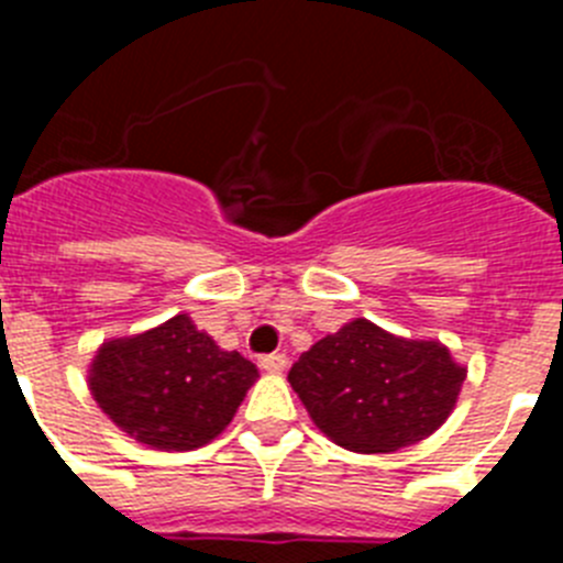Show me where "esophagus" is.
I'll return each instance as SVG.
<instances>
[{"instance_id": "1", "label": "esophagus", "mask_w": 563, "mask_h": 563, "mask_svg": "<svg viewBox=\"0 0 563 563\" xmlns=\"http://www.w3.org/2000/svg\"><path fill=\"white\" fill-rule=\"evenodd\" d=\"M258 366L265 372H271V375H278V372L287 369V355L285 352H273V355L258 357Z\"/></svg>"}]
</instances>
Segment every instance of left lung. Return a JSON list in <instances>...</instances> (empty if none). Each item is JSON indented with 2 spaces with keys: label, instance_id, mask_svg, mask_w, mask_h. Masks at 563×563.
I'll return each instance as SVG.
<instances>
[{
  "label": "left lung",
  "instance_id": "left-lung-1",
  "mask_svg": "<svg viewBox=\"0 0 563 563\" xmlns=\"http://www.w3.org/2000/svg\"><path fill=\"white\" fill-rule=\"evenodd\" d=\"M467 369L440 341H411L355 318L292 363V391L341 449L389 454L434 434Z\"/></svg>",
  "mask_w": 563,
  "mask_h": 563
}]
</instances>
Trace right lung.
<instances>
[{
	"mask_svg": "<svg viewBox=\"0 0 563 563\" xmlns=\"http://www.w3.org/2000/svg\"><path fill=\"white\" fill-rule=\"evenodd\" d=\"M256 377L247 357L220 350L183 312L141 335L101 343L89 366V391L132 440L194 451L225 431Z\"/></svg>",
	"mask_w": 563,
	"mask_h": 563,
	"instance_id": "add662e5",
	"label": "right lung"
}]
</instances>
